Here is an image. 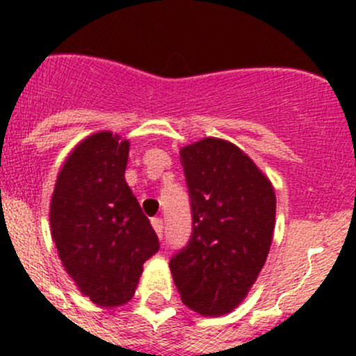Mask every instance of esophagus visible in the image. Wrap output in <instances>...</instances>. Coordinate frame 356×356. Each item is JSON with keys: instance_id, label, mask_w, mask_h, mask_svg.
<instances>
[{"instance_id": "1", "label": "esophagus", "mask_w": 356, "mask_h": 356, "mask_svg": "<svg viewBox=\"0 0 356 356\" xmlns=\"http://www.w3.org/2000/svg\"><path fill=\"white\" fill-rule=\"evenodd\" d=\"M152 225H153V229H155L158 238L163 239V220H161V218H153Z\"/></svg>"}]
</instances>
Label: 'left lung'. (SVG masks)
<instances>
[{
  "mask_svg": "<svg viewBox=\"0 0 356 356\" xmlns=\"http://www.w3.org/2000/svg\"><path fill=\"white\" fill-rule=\"evenodd\" d=\"M193 211L188 246L170 272L182 303L204 317L231 314L264 268L275 227V191L232 143L203 138L181 148Z\"/></svg>",
  "mask_w": 356,
  "mask_h": 356,
  "instance_id": "obj_1",
  "label": "left lung"
}]
</instances>
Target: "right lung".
Returning a JSON list of instances; mask_svg holds the SVG:
<instances>
[{
	"mask_svg": "<svg viewBox=\"0 0 356 356\" xmlns=\"http://www.w3.org/2000/svg\"><path fill=\"white\" fill-rule=\"evenodd\" d=\"M129 139L99 131L70 152L49 203L51 238L77 289L99 307L134 296L156 232L125 182Z\"/></svg>",
	"mask_w": 356,
	"mask_h": 356,
	"instance_id": "right-lung-1",
	"label": "right lung"
}]
</instances>
